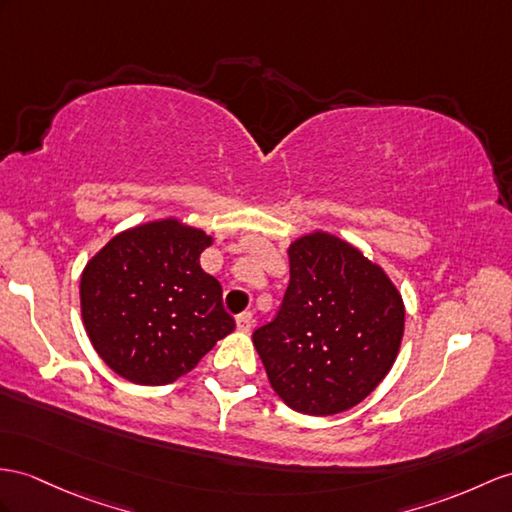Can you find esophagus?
I'll use <instances>...</instances> for the list:
<instances>
[{
  "mask_svg": "<svg viewBox=\"0 0 512 512\" xmlns=\"http://www.w3.org/2000/svg\"><path fill=\"white\" fill-rule=\"evenodd\" d=\"M254 326V317L252 313H241L239 317H236V328H239L241 332H249Z\"/></svg>",
  "mask_w": 512,
  "mask_h": 512,
  "instance_id": "esophagus-1",
  "label": "esophagus"
}]
</instances>
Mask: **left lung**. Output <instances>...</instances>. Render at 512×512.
<instances>
[{
    "label": "left lung",
    "mask_w": 512,
    "mask_h": 512,
    "mask_svg": "<svg viewBox=\"0 0 512 512\" xmlns=\"http://www.w3.org/2000/svg\"><path fill=\"white\" fill-rule=\"evenodd\" d=\"M289 265L282 306L254 332V347L286 406L343 413L391 371L404 336L402 295L380 265L328 232L293 241Z\"/></svg>",
    "instance_id": "8db88e82"
}]
</instances>
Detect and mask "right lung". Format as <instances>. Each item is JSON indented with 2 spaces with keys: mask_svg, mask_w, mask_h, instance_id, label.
Segmentation results:
<instances>
[{
  "mask_svg": "<svg viewBox=\"0 0 512 512\" xmlns=\"http://www.w3.org/2000/svg\"><path fill=\"white\" fill-rule=\"evenodd\" d=\"M210 243L204 230L160 219L112 236L86 263L84 328L99 358L121 378L169 384L234 330L219 280L199 267Z\"/></svg>",
  "mask_w": 512,
  "mask_h": 512,
  "instance_id": "1",
  "label": "right lung"
}]
</instances>
